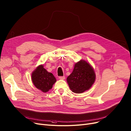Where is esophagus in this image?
<instances>
[{
  "mask_svg": "<svg viewBox=\"0 0 131 131\" xmlns=\"http://www.w3.org/2000/svg\"><path fill=\"white\" fill-rule=\"evenodd\" d=\"M60 80H65V76H59L58 77Z\"/></svg>",
  "mask_w": 131,
  "mask_h": 131,
  "instance_id": "obj_1",
  "label": "esophagus"
}]
</instances>
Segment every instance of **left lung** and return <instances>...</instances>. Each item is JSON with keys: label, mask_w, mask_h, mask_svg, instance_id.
<instances>
[{"label": "left lung", "mask_w": 131, "mask_h": 131, "mask_svg": "<svg viewBox=\"0 0 131 131\" xmlns=\"http://www.w3.org/2000/svg\"><path fill=\"white\" fill-rule=\"evenodd\" d=\"M95 78L92 66L85 60H81L75 64L72 73L67 78V82L73 92L79 94L89 90Z\"/></svg>", "instance_id": "8db88e82"}]
</instances>
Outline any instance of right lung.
<instances>
[{"mask_svg":"<svg viewBox=\"0 0 131 131\" xmlns=\"http://www.w3.org/2000/svg\"><path fill=\"white\" fill-rule=\"evenodd\" d=\"M31 80L35 86L44 93L49 91L56 82L53 74L48 72L42 65L38 66L32 73Z\"/></svg>","mask_w":131,"mask_h":131,"instance_id":"1","label":"right lung"}]
</instances>
